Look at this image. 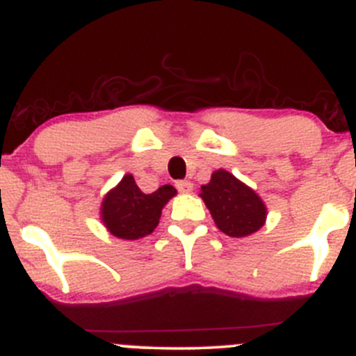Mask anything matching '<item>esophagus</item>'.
<instances>
[{
  "label": "esophagus",
  "mask_w": 356,
  "mask_h": 356,
  "mask_svg": "<svg viewBox=\"0 0 356 356\" xmlns=\"http://www.w3.org/2000/svg\"><path fill=\"white\" fill-rule=\"evenodd\" d=\"M175 188H177L181 193H191L193 182L191 181H177L175 182Z\"/></svg>",
  "instance_id": "obj_1"
}]
</instances>
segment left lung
<instances>
[{
	"label": "left lung",
	"mask_w": 356,
	"mask_h": 356,
	"mask_svg": "<svg viewBox=\"0 0 356 356\" xmlns=\"http://www.w3.org/2000/svg\"><path fill=\"white\" fill-rule=\"evenodd\" d=\"M222 233L243 238L264 226L266 205L254 189L227 170H216L200 193Z\"/></svg>",
	"instance_id": "8db88e82"
}]
</instances>
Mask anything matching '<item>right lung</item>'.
Returning <instances> with one entry per match:
<instances>
[{"mask_svg":"<svg viewBox=\"0 0 356 356\" xmlns=\"http://www.w3.org/2000/svg\"><path fill=\"white\" fill-rule=\"evenodd\" d=\"M175 188L165 184L146 195L136 184L134 175L127 174L115 189L106 195L101 217L109 233L122 240H139L151 234L160 222L161 209L175 196Z\"/></svg>","mask_w":356,"mask_h":356,"instance_id":"right-lung-1","label":"right lung"}]
</instances>
